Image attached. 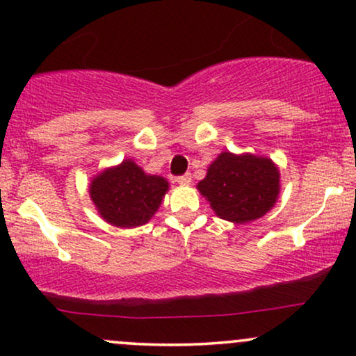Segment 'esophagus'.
I'll use <instances>...</instances> for the list:
<instances>
[{"label":"esophagus","mask_w":356,"mask_h":356,"mask_svg":"<svg viewBox=\"0 0 356 356\" xmlns=\"http://www.w3.org/2000/svg\"><path fill=\"white\" fill-rule=\"evenodd\" d=\"M192 181L191 174H184V175H179V177H175V182L181 184V186H189Z\"/></svg>","instance_id":"esophagus-1"}]
</instances>
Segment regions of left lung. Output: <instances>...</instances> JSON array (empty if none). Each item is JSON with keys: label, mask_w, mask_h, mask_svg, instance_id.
<instances>
[{"label": "left lung", "mask_w": 356, "mask_h": 356, "mask_svg": "<svg viewBox=\"0 0 356 356\" xmlns=\"http://www.w3.org/2000/svg\"><path fill=\"white\" fill-rule=\"evenodd\" d=\"M220 219L247 224L275 205L280 192V172L272 159L254 154L222 152L197 184Z\"/></svg>", "instance_id": "left-lung-1"}]
</instances>
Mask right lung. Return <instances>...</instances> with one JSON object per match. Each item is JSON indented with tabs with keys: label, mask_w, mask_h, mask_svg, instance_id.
Returning a JSON list of instances; mask_svg holds the SVG:
<instances>
[{
	"label": "right lung",
	"mask_w": 356,
	"mask_h": 356,
	"mask_svg": "<svg viewBox=\"0 0 356 356\" xmlns=\"http://www.w3.org/2000/svg\"><path fill=\"white\" fill-rule=\"evenodd\" d=\"M167 191L169 182L164 177L145 174L131 159L102 170L89 186V195L102 219L124 229L147 224Z\"/></svg>",
	"instance_id": "obj_1"
}]
</instances>
